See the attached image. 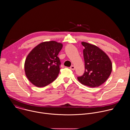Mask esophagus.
<instances>
[{
  "instance_id": "34e87169",
  "label": "esophagus",
  "mask_w": 130,
  "mask_h": 130,
  "mask_svg": "<svg viewBox=\"0 0 130 130\" xmlns=\"http://www.w3.org/2000/svg\"><path fill=\"white\" fill-rule=\"evenodd\" d=\"M70 69H71V70H74V69H75V67H74V66H73V65H72L71 67H70Z\"/></svg>"
}]
</instances>
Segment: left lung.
<instances>
[{"label": "left lung", "mask_w": 130, "mask_h": 130, "mask_svg": "<svg viewBox=\"0 0 130 130\" xmlns=\"http://www.w3.org/2000/svg\"><path fill=\"white\" fill-rule=\"evenodd\" d=\"M85 70L77 77L83 85L91 88L99 87L106 82L111 74L112 64L109 57L95 45L82 42Z\"/></svg>", "instance_id": "obj_1"}]
</instances>
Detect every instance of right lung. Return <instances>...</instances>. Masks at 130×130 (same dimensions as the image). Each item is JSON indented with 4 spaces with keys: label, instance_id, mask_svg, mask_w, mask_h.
<instances>
[{
    "label": "right lung",
    "instance_id": "obj_1",
    "mask_svg": "<svg viewBox=\"0 0 130 130\" xmlns=\"http://www.w3.org/2000/svg\"><path fill=\"white\" fill-rule=\"evenodd\" d=\"M62 47V44L54 41L44 42L29 53L25 61L24 70L33 85L45 87L57 78L61 65L58 55Z\"/></svg>",
    "mask_w": 130,
    "mask_h": 130
}]
</instances>
